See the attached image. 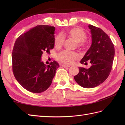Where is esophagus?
I'll use <instances>...</instances> for the list:
<instances>
[{
  "label": "esophagus",
  "instance_id": "34e87169",
  "mask_svg": "<svg viewBox=\"0 0 125 125\" xmlns=\"http://www.w3.org/2000/svg\"><path fill=\"white\" fill-rule=\"evenodd\" d=\"M61 66L63 68H68L70 67V65H65V64H61Z\"/></svg>",
  "mask_w": 125,
  "mask_h": 125
}]
</instances>
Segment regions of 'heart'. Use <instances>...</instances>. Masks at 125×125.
<instances>
[{"instance_id": "b5f03b06", "label": "heart", "mask_w": 125, "mask_h": 125, "mask_svg": "<svg viewBox=\"0 0 125 125\" xmlns=\"http://www.w3.org/2000/svg\"><path fill=\"white\" fill-rule=\"evenodd\" d=\"M64 35L73 38L77 42V46L80 48L85 47L84 41L87 39V34L85 31L79 27H74L68 31ZM64 42V38L62 34H57L54 38V44L56 49H60L62 47ZM79 58V55L76 52H69L64 50L57 55L56 59L61 63L65 64H70Z\"/></svg>"}]
</instances>
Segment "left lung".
<instances>
[{"instance_id": "left-lung-1", "label": "left lung", "mask_w": 125, "mask_h": 125, "mask_svg": "<svg viewBox=\"0 0 125 125\" xmlns=\"http://www.w3.org/2000/svg\"><path fill=\"white\" fill-rule=\"evenodd\" d=\"M92 44L81 61L82 64L91 66L89 69L79 67V73L74 79L85 88H93L103 83L112 70L115 57V47L112 41L102 29L89 25Z\"/></svg>"}]
</instances>
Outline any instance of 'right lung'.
Segmentation results:
<instances>
[{
	"label": "right lung",
	"instance_id": "add662e5",
	"mask_svg": "<svg viewBox=\"0 0 125 125\" xmlns=\"http://www.w3.org/2000/svg\"><path fill=\"white\" fill-rule=\"evenodd\" d=\"M54 26L38 25L16 40L12 54V71L15 79L27 91L38 94L50 86L59 64L41 62L44 52L54 48Z\"/></svg>",
	"mask_w": 125,
	"mask_h": 125
}]
</instances>
